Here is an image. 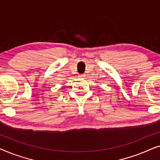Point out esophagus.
I'll return each mask as SVG.
<instances>
[{
	"instance_id": "esophagus-1",
	"label": "esophagus",
	"mask_w": 160,
	"mask_h": 160,
	"mask_svg": "<svg viewBox=\"0 0 160 160\" xmlns=\"http://www.w3.org/2000/svg\"><path fill=\"white\" fill-rule=\"evenodd\" d=\"M85 77H86V76H85L84 74H82V75L78 76V78H82V79H84V78H85Z\"/></svg>"
}]
</instances>
